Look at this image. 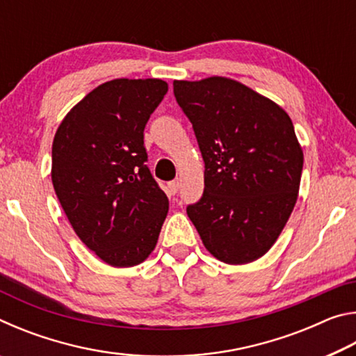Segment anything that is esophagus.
Masks as SVG:
<instances>
[{
	"mask_svg": "<svg viewBox=\"0 0 356 356\" xmlns=\"http://www.w3.org/2000/svg\"><path fill=\"white\" fill-rule=\"evenodd\" d=\"M179 180H172V182L168 184V191H170V195H176V193L179 191Z\"/></svg>",
	"mask_w": 356,
	"mask_h": 356,
	"instance_id": "34e87169",
	"label": "esophagus"
}]
</instances>
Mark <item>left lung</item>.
Returning a JSON list of instances; mask_svg holds the SVG:
<instances>
[{
    "label": "left lung",
    "instance_id": "1",
    "mask_svg": "<svg viewBox=\"0 0 356 356\" xmlns=\"http://www.w3.org/2000/svg\"><path fill=\"white\" fill-rule=\"evenodd\" d=\"M172 86L206 165L204 193L186 213L216 259L256 261L297 202L303 150L292 120L275 102L229 78Z\"/></svg>",
    "mask_w": 356,
    "mask_h": 356
}]
</instances>
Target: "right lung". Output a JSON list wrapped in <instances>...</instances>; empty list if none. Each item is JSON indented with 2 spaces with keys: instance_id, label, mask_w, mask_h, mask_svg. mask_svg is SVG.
<instances>
[{
  "instance_id": "right-lung-1",
  "label": "right lung",
  "mask_w": 356,
  "mask_h": 356,
  "mask_svg": "<svg viewBox=\"0 0 356 356\" xmlns=\"http://www.w3.org/2000/svg\"><path fill=\"white\" fill-rule=\"evenodd\" d=\"M166 92L156 78L106 81L72 108L53 140L51 180L64 213L113 267H134L154 251L170 207L144 147V127Z\"/></svg>"
}]
</instances>
